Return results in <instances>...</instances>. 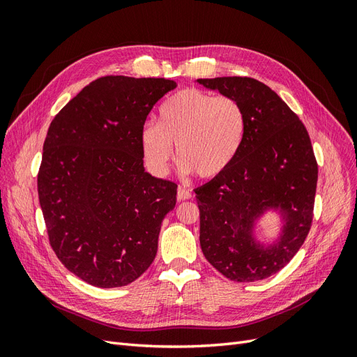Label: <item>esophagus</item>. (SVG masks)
Instances as JSON below:
<instances>
[{
	"label": "esophagus",
	"instance_id": "1",
	"mask_svg": "<svg viewBox=\"0 0 357 357\" xmlns=\"http://www.w3.org/2000/svg\"><path fill=\"white\" fill-rule=\"evenodd\" d=\"M192 198V193L189 189H185V188H178L177 189V199L178 201H186V199H190Z\"/></svg>",
	"mask_w": 357,
	"mask_h": 357
}]
</instances>
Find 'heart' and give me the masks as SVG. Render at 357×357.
I'll use <instances>...</instances> for the list:
<instances>
[{
  "instance_id": "obj_1",
  "label": "heart",
  "mask_w": 357,
  "mask_h": 357,
  "mask_svg": "<svg viewBox=\"0 0 357 357\" xmlns=\"http://www.w3.org/2000/svg\"><path fill=\"white\" fill-rule=\"evenodd\" d=\"M245 116L231 96L195 88L171 95L160 105L159 122H146L142 146L150 168L164 172L176 152L185 171L204 180L222 176L238 156Z\"/></svg>"
}]
</instances>
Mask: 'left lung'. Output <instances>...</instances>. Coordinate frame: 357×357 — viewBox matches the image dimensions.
Masks as SVG:
<instances>
[{"mask_svg":"<svg viewBox=\"0 0 357 357\" xmlns=\"http://www.w3.org/2000/svg\"><path fill=\"white\" fill-rule=\"evenodd\" d=\"M231 96L245 116L238 156L222 176L195 189L205 259L232 282L268 278L284 268L311 229L319 167L307 128L266 84L252 77L198 79ZM268 208L285 226L269 248L256 245L252 225Z\"/></svg>","mask_w":357,"mask_h":357,"instance_id":"8db88e82","label":"left lung"}]
</instances>
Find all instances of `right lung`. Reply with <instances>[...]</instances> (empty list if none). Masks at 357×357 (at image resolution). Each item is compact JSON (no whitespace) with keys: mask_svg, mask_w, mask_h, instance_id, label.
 Instances as JSON below:
<instances>
[{"mask_svg":"<svg viewBox=\"0 0 357 357\" xmlns=\"http://www.w3.org/2000/svg\"><path fill=\"white\" fill-rule=\"evenodd\" d=\"M177 86L105 75L53 119L37 176L49 243L62 265L96 287H122L152 265L177 185L144 171L142 129Z\"/></svg>","mask_w":357,"mask_h":357,"instance_id":"obj_1","label":"right lung"}]
</instances>
